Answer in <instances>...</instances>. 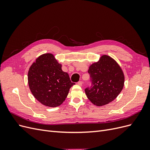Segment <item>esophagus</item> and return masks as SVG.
Instances as JSON below:
<instances>
[{"label":"esophagus","instance_id":"1","mask_svg":"<svg viewBox=\"0 0 150 150\" xmlns=\"http://www.w3.org/2000/svg\"><path fill=\"white\" fill-rule=\"evenodd\" d=\"M78 84L79 85V86H82L83 85V82H82V81H79V82L78 83Z\"/></svg>","mask_w":150,"mask_h":150}]
</instances>
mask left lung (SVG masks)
I'll list each match as a JSON object with an SVG mask.
<instances>
[{"label":"left lung","instance_id":"8db88e82","mask_svg":"<svg viewBox=\"0 0 150 150\" xmlns=\"http://www.w3.org/2000/svg\"><path fill=\"white\" fill-rule=\"evenodd\" d=\"M91 86L85 89L88 98L97 106H102L116 98L124 86L125 76L121 67L112 57L103 55L88 69Z\"/></svg>","mask_w":150,"mask_h":150}]
</instances>
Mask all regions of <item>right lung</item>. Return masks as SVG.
Wrapping results in <instances>:
<instances>
[{
  "label": "right lung",
  "mask_w": 150,
  "mask_h": 150,
  "mask_svg": "<svg viewBox=\"0 0 150 150\" xmlns=\"http://www.w3.org/2000/svg\"><path fill=\"white\" fill-rule=\"evenodd\" d=\"M51 53L39 56L28 71V84L34 98L43 105L57 107L65 101L72 83Z\"/></svg>",
  "instance_id": "right-lung-1"
}]
</instances>
